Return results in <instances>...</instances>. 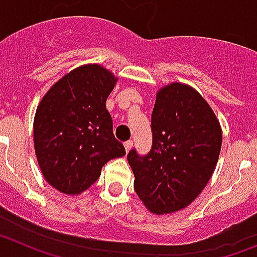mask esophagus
<instances>
[{
  "label": "esophagus",
  "instance_id": "1",
  "mask_svg": "<svg viewBox=\"0 0 257 257\" xmlns=\"http://www.w3.org/2000/svg\"><path fill=\"white\" fill-rule=\"evenodd\" d=\"M123 145H124V149H126V152H128L131 148H133L134 142H133V140H127V142H124Z\"/></svg>",
  "mask_w": 257,
  "mask_h": 257
}]
</instances>
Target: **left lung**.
Masks as SVG:
<instances>
[{
    "label": "left lung",
    "mask_w": 257,
    "mask_h": 257,
    "mask_svg": "<svg viewBox=\"0 0 257 257\" xmlns=\"http://www.w3.org/2000/svg\"><path fill=\"white\" fill-rule=\"evenodd\" d=\"M151 127V152L127 154L134 188L153 213L175 212L190 205L210 180L221 149V127L199 92L179 82L157 92Z\"/></svg>",
    "instance_id": "8db88e82"
}]
</instances>
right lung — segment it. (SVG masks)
I'll use <instances>...</instances> for the list:
<instances>
[{"instance_id": "1", "label": "right lung", "mask_w": 257, "mask_h": 257, "mask_svg": "<svg viewBox=\"0 0 257 257\" xmlns=\"http://www.w3.org/2000/svg\"><path fill=\"white\" fill-rule=\"evenodd\" d=\"M115 82L117 77L101 65L86 64L42 97L33 123L35 151L45 179L59 192L82 193L108 161L126 154L105 106Z\"/></svg>"}]
</instances>
